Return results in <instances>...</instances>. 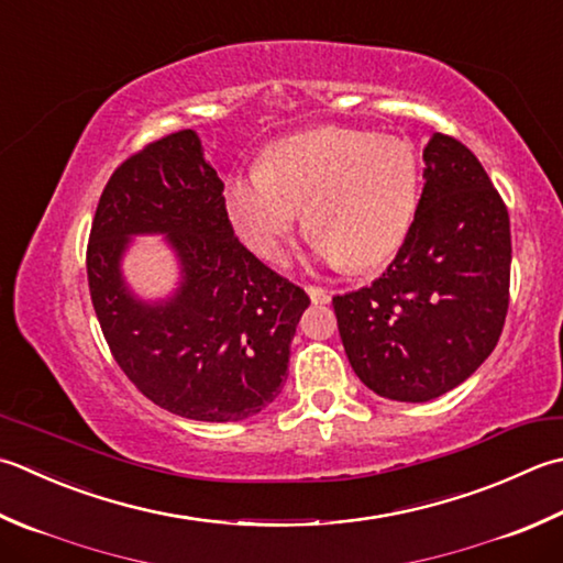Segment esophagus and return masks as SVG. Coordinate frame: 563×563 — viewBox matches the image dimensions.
I'll list each match as a JSON object with an SVG mask.
<instances>
[{"instance_id": "34e87169", "label": "esophagus", "mask_w": 563, "mask_h": 563, "mask_svg": "<svg viewBox=\"0 0 563 563\" xmlns=\"http://www.w3.org/2000/svg\"><path fill=\"white\" fill-rule=\"evenodd\" d=\"M307 295L312 297V302H329V290H324V288H319V285H307Z\"/></svg>"}]
</instances>
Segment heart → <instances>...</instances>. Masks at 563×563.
I'll use <instances>...</instances> for the list:
<instances>
[{"label":"heart","mask_w":563,"mask_h":563,"mask_svg":"<svg viewBox=\"0 0 563 563\" xmlns=\"http://www.w3.org/2000/svg\"><path fill=\"white\" fill-rule=\"evenodd\" d=\"M420 202V161L410 143L373 131L324 126L280 141L263 170L229 178L224 205L241 239L278 261L300 212L322 256L349 273L388 263Z\"/></svg>","instance_id":"b5f03b06"}]
</instances>
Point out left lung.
Returning <instances> with one entry per match:
<instances>
[{"label": "left lung", "mask_w": 563, "mask_h": 563, "mask_svg": "<svg viewBox=\"0 0 563 563\" xmlns=\"http://www.w3.org/2000/svg\"><path fill=\"white\" fill-rule=\"evenodd\" d=\"M510 217L464 143L434 134L398 256L332 305L351 368L380 398L427 402L464 383L498 344L510 302Z\"/></svg>", "instance_id": "obj_1"}]
</instances>
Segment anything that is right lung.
<instances>
[{"label": "right lung", "mask_w": 563, "mask_h": 563, "mask_svg": "<svg viewBox=\"0 0 563 563\" xmlns=\"http://www.w3.org/2000/svg\"><path fill=\"white\" fill-rule=\"evenodd\" d=\"M134 233H165L184 280L141 303L120 278ZM87 283L102 334L126 378L163 410L239 422L278 398L290 341L310 305L234 236L224 183L192 129L143 146L109 178L87 244Z\"/></svg>", "instance_id": "add662e5"}]
</instances>
